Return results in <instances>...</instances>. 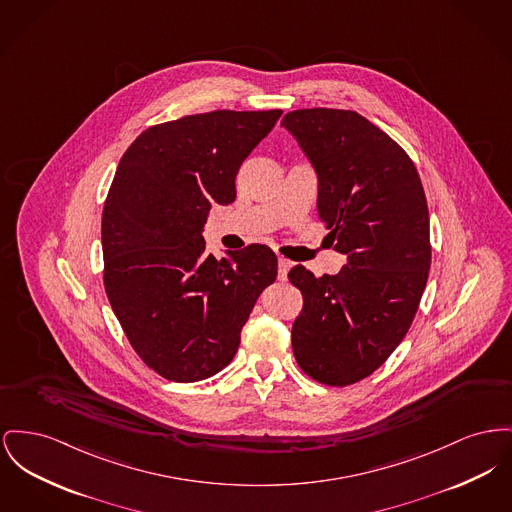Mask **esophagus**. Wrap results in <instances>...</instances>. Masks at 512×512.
I'll list each match as a JSON object with an SVG mask.
<instances>
[{
	"instance_id": "1",
	"label": "esophagus",
	"mask_w": 512,
	"mask_h": 512,
	"mask_svg": "<svg viewBox=\"0 0 512 512\" xmlns=\"http://www.w3.org/2000/svg\"><path fill=\"white\" fill-rule=\"evenodd\" d=\"M292 263L284 257H278V280H286L288 278V271H290Z\"/></svg>"
}]
</instances>
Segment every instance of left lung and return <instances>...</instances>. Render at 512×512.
<instances>
[{"label":"left lung","instance_id":"8db88e82","mask_svg":"<svg viewBox=\"0 0 512 512\" xmlns=\"http://www.w3.org/2000/svg\"><path fill=\"white\" fill-rule=\"evenodd\" d=\"M319 178L317 211L346 265L315 278L288 272L303 296L292 325L296 361L311 379L346 387L369 377L402 342L431 267L429 212L406 151L352 110H294L280 123ZM331 243V245H332Z\"/></svg>","mask_w":512,"mask_h":512}]
</instances>
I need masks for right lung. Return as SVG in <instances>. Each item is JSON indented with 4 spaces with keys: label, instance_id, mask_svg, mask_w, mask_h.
<instances>
[{
    "label": "right lung",
    "instance_id": "right-lung-1",
    "mask_svg": "<svg viewBox=\"0 0 512 512\" xmlns=\"http://www.w3.org/2000/svg\"><path fill=\"white\" fill-rule=\"evenodd\" d=\"M282 110H216L145 129L121 156L102 211L104 288L129 344L176 383L234 360L278 261L251 243L216 259L203 226L212 203L236 199L241 162Z\"/></svg>",
    "mask_w": 512,
    "mask_h": 512
}]
</instances>
